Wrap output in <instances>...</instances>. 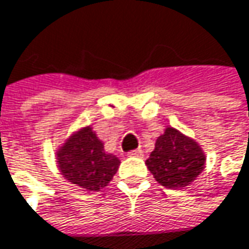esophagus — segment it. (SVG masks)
<instances>
[{
  "instance_id": "34e87169",
  "label": "esophagus",
  "mask_w": 249,
  "mask_h": 249,
  "mask_svg": "<svg viewBox=\"0 0 249 249\" xmlns=\"http://www.w3.org/2000/svg\"><path fill=\"white\" fill-rule=\"evenodd\" d=\"M128 156H137V158H141V156H143V152L141 151V149H135V151H131Z\"/></svg>"
}]
</instances>
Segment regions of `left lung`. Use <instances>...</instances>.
I'll use <instances>...</instances> for the list:
<instances>
[{
    "mask_svg": "<svg viewBox=\"0 0 249 249\" xmlns=\"http://www.w3.org/2000/svg\"><path fill=\"white\" fill-rule=\"evenodd\" d=\"M146 166L162 186L182 189L196 180L206 168V155L195 139L173 126H166L156 139Z\"/></svg>",
    "mask_w": 249,
    "mask_h": 249,
    "instance_id": "left-lung-1",
    "label": "left lung"
}]
</instances>
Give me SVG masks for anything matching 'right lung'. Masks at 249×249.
<instances>
[{"label": "right lung", "mask_w": 249, "mask_h": 249, "mask_svg": "<svg viewBox=\"0 0 249 249\" xmlns=\"http://www.w3.org/2000/svg\"><path fill=\"white\" fill-rule=\"evenodd\" d=\"M56 162L66 180L87 192L106 187L121 163L115 155L104 151V143L91 125L73 132L57 148Z\"/></svg>", "instance_id": "1"}]
</instances>
